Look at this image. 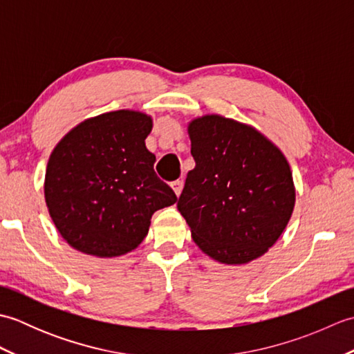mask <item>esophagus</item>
Here are the masks:
<instances>
[{
    "label": "esophagus",
    "mask_w": 354,
    "mask_h": 354,
    "mask_svg": "<svg viewBox=\"0 0 354 354\" xmlns=\"http://www.w3.org/2000/svg\"><path fill=\"white\" fill-rule=\"evenodd\" d=\"M170 185H171L173 192L176 193V196H179V194H181V192H183V187H184V183L181 181V179H176V181H173Z\"/></svg>",
    "instance_id": "1"
}]
</instances>
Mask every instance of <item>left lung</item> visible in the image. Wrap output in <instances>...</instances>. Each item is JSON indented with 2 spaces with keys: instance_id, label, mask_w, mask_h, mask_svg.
<instances>
[{
  "instance_id": "left-lung-1",
  "label": "left lung",
  "mask_w": 354,
  "mask_h": 354,
  "mask_svg": "<svg viewBox=\"0 0 354 354\" xmlns=\"http://www.w3.org/2000/svg\"><path fill=\"white\" fill-rule=\"evenodd\" d=\"M194 169L178 209L209 257L242 265L281 236L293 205L292 171L280 149L254 127L221 115L189 124Z\"/></svg>"
}]
</instances>
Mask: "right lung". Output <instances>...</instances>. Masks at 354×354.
<instances>
[{"instance_id": "right-lung-1", "label": "right lung", "mask_w": 354, "mask_h": 354, "mask_svg": "<svg viewBox=\"0 0 354 354\" xmlns=\"http://www.w3.org/2000/svg\"><path fill=\"white\" fill-rule=\"evenodd\" d=\"M152 118L114 111L85 120L55 147L45 202L61 236L84 254L117 257L147 236L150 217L178 201L156 176L145 140Z\"/></svg>"}]
</instances>
